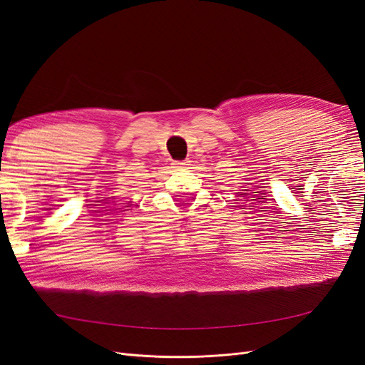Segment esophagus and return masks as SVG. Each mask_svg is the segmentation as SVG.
<instances>
[{"instance_id": "1", "label": "esophagus", "mask_w": 365, "mask_h": 365, "mask_svg": "<svg viewBox=\"0 0 365 365\" xmlns=\"http://www.w3.org/2000/svg\"><path fill=\"white\" fill-rule=\"evenodd\" d=\"M187 163H189V161H173V168L175 169H182V168H185V165H187Z\"/></svg>"}]
</instances>
